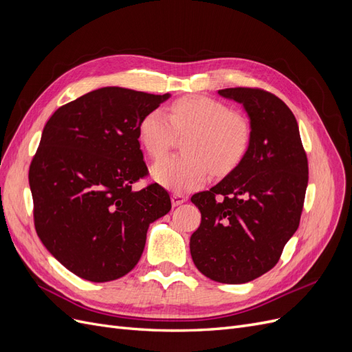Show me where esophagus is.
Here are the masks:
<instances>
[{
  "instance_id": "esophagus-1",
  "label": "esophagus",
  "mask_w": 352,
  "mask_h": 352,
  "mask_svg": "<svg viewBox=\"0 0 352 352\" xmlns=\"http://www.w3.org/2000/svg\"><path fill=\"white\" fill-rule=\"evenodd\" d=\"M186 199H188V198H186L185 195L179 194V192H175V194L172 195V204H173V207H177V206H180V204H184V202H185Z\"/></svg>"
}]
</instances>
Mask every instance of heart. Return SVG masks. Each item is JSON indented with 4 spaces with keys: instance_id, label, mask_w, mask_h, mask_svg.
Instances as JSON below:
<instances>
[{
    "instance_id": "b5f03b06",
    "label": "heart",
    "mask_w": 352,
    "mask_h": 352,
    "mask_svg": "<svg viewBox=\"0 0 352 352\" xmlns=\"http://www.w3.org/2000/svg\"><path fill=\"white\" fill-rule=\"evenodd\" d=\"M176 133H189L182 145L186 155L163 158L153 167L155 182L173 190H192L204 185L210 168L216 175L229 173L241 163L251 141L247 117L202 95L175 101L170 116L158 109L146 113L138 129L153 158L167 153Z\"/></svg>"
}]
</instances>
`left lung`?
<instances>
[{
	"label": "left lung",
	"mask_w": 352,
	"mask_h": 352,
	"mask_svg": "<svg viewBox=\"0 0 352 352\" xmlns=\"http://www.w3.org/2000/svg\"><path fill=\"white\" fill-rule=\"evenodd\" d=\"M217 92L242 104L251 141L235 168L190 198L201 211V225L189 248L202 274L238 285L279 261L300 225L308 164L295 116L280 98L252 88Z\"/></svg>",
	"instance_id": "left-lung-1"
}]
</instances>
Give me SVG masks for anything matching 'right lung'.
I'll list each match as a JSON object with an SVG mask.
<instances>
[{
  "label": "right lung",
  "instance_id": "right-lung-1",
  "mask_svg": "<svg viewBox=\"0 0 352 352\" xmlns=\"http://www.w3.org/2000/svg\"><path fill=\"white\" fill-rule=\"evenodd\" d=\"M172 95L104 87L50 117L29 168L36 233L67 270L89 282L129 273L153 221L172 208L158 184L133 190L146 175L142 117Z\"/></svg>",
  "mask_w": 352,
  "mask_h": 352
}]
</instances>
